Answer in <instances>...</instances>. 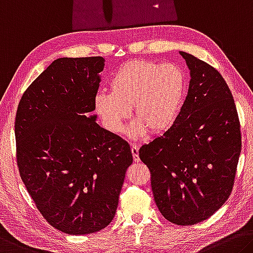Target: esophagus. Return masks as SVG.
<instances>
[{
	"label": "esophagus",
	"instance_id": "esophagus-1",
	"mask_svg": "<svg viewBox=\"0 0 253 253\" xmlns=\"http://www.w3.org/2000/svg\"><path fill=\"white\" fill-rule=\"evenodd\" d=\"M131 154H133V159L135 162L139 161V156H138V147L131 144Z\"/></svg>",
	"mask_w": 253,
	"mask_h": 253
}]
</instances>
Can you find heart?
Returning <instances> with one entry per match:
<instances>
[{
	"instance_id": "obj_1",
	"label": "heart",
	"mask_w": 253,
	"mask_h": 253,
	"mask_svg": "<svg viewBox=\"0 0 253 253\" xmlns=\"http://www.w3.org/2000/svg\"><path fill=\"white\" fill-rule=\"evenodd\" d=\"M110 93L100 92L94 109L112 134L123 130L130 115L136 118L128 129L133 138L147 133L160 134L173 125L181 106L186 76L173 64L134 59L120 65L109 80Z\"/></svg>"
}]
</instances>
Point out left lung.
<instances>
[{
  "label": "left lung",
  "mask_w": 253,
  "mask_h": 253,
  "mask_svg": "<svg viewBox=\"0 0 253 253\" xmlns=\"http://www.w3.org/2000/svg\"><path fill=\"white\" fill-rule=\"evenodd\" d=\"M190 70L188 94L169 129L139 148L159 211L169 222L207 219L233 189L241 130L233 95L219 72L179 51Z\"/></svg>",
  "instance_id": "8db88e82"
}]
</instances>
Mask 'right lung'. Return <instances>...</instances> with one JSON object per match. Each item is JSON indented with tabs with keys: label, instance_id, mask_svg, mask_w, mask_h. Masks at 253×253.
<instances>
[{
	"label": "right lung",
	"instance_id": "1",
	"mask_svg": "<svg viewBox=\"0 0 253 253\" xmlns=\"http://www.w3.org/2000/svg\"><path fill=\"white\" fill-rule=\"evenodd\" d=\"M105 59L58 58L28 86L15 115L19 173L40 214L71 235L114 218L130 147L95 123Z\"/></svg>",
	"mask_w": 253,
	"mask_h": 253
}]
</instances>
